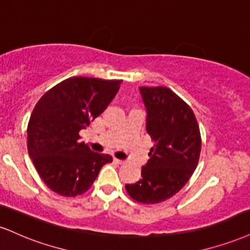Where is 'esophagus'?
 <instances>
[{"label": "esophagus", "instance_id": "34e87169", "mask_svg": "<svg viewBox=\"0 0 250 250\" xmlns=\"http://www.w3.org/2000/svg\"><path fill=\"white\" fill-rule=\"evenodd\" d=\"M114 161H115L117 164H123V163H125V161H122V159H119V158H114Z\"/></svg>", "mask_w": 250, "mask_h": 250}]
</instances>
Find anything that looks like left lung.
<instances>
[{
  "instance_id": "1",
  "label": "left lung",
  "mask_w": 250,
  "mask_h": 250,
  "mask_svg": "<svg viewBox=\"0 0 250 250\" xmlns=\"http://www.w3.org/2000/svg\"><path fill=\"white\" fill-rule=\"evenodd\" d=\"M146 108V131L155 142L142 178L127 184L131 199L158 204L184 188L199 162L201 136L193 110L164 86L140 87Z\"/></svg>"
}]
</instances>
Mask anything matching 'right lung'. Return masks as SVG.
Returning a JSON list of instances; mask_svg holds the SVG:
<instances>
[{"instance_id": "1", "label": "right lung", "mask_w": 250, "mask_h": 250, "mask_svg": "<svg viewBox=\"0 0 250 250\" xmlns=\"http://www.w3.org/2000/svg\"><path fill=\"white\" fill-rule=\"evenodd\" d=\"M122 80L72 77L49 89L30 116L28 151L44 184L64 197L85 193L112 156L92 151L80 130L104 112Z\"/></svg>"}]
</instances>
